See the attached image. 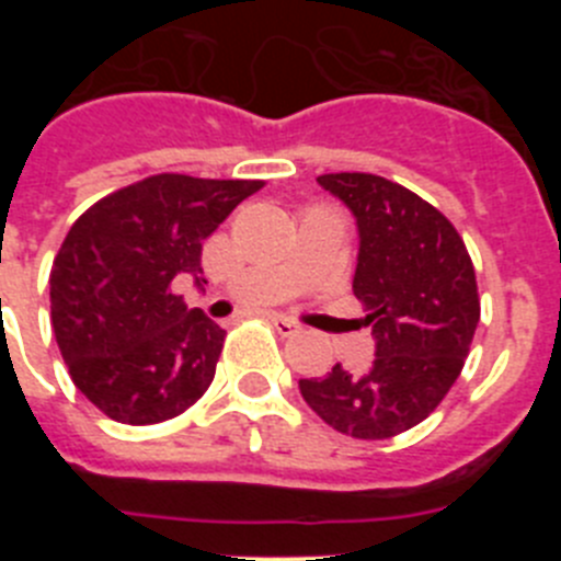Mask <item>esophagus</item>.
<instances>
[{
    "mask_svg": "<svg viewBox=\"0 0 561 561\" xmlns=\"http://www.w3.org/2000/svg\"><path fill=\"white\" fill-rule=\"evenodd\" d=\"M270 320H272V325H275V329L280 331V334H284V336L300 334V325H297L295 320H289V317H284V314H270Z\"/></svg>",
    "mask_w": 561,
    "mask_h": 561,
    "instance_id": "34e87169",
    "label": "esophagus"
}]
</instances>
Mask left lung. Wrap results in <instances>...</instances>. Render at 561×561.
<instances>
[{
	"label": "left lung",
	"mask_w": 561,
	"mask_h": 561,
	"mask_svg": "<svg viewBox=\"0 0 561 561\" xmlns=\"http://www.w3.org/2000/svg\"><path fill=\"white\" fill-rule=\"evenodd\" d=\"M317 182L354 213V295L376 356L365 370L334 365L329 376L300 379V393L336 433L393 438L427 419L463 370L480 320L472 257L453 221L399 182L376 173Z\"/></svg>",
	"instance_id": "left-lung-1"
}]
</instances>
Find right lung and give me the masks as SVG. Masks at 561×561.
Returning <instances> with one entry per match:
<instances>
[{"instance_id": "right-lung-1", "label": "right lung", "mask_w": 561, "mask_h": 561, "mask_svg": "<svg viewBox=\"0 0 561 561\" xmlns=\"http://www.w3.org/2000/svg\"><path fill=\"white\" fill-rule=\"evenodd\" d=\"M261 187L157 173L69 227L49 270L53 331L76 388L108 419L160 424L210 388L227 331L171 284L199 275L202 241Z\"/></svg>"}]
</instances>
